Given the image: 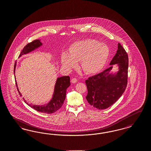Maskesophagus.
Instances as JSON below:
<instances>
[{
	"mask_svg": "<svg viewBox=\"0 0 151 151\" xmlns=\"http://www.w3.org/2000/svg\"><path fill=\"white\" fill-rule=\"evenodd\" d=\"M77 81H78V80L76 78H73V79H71V82L72 83H76Z\"/></svg>",
	"mask_w": 151,
	"mask_h": 151,
	"instance_id": "obj_1",
	"label": "esophagus"
}]
</instances>
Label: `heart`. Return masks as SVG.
<instances>
[{
	"mask_svg": "<svg viewBox=\"0 0 151 151\" xmlns=\"http://www.w3.org/2000/svg\"><path fill=\"white\" fill-rule=\"evenodd\" d=\"M109 54L107 45L96 40L88 39L76 42L61 55V63L66 70H70L80 61L82 70L92 75L100 72L105 65Z\"/></svg>",
	"mask_w": 151,
	"mask_h": 151,
	"instance_id": "b5f03b06",
	"label": "heart"
}]
</instances>
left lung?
<instances>
[{
    "instance_id": "1",
    "label": "left lung",
    "mask_w": 151,
    "mask_h": 151,
    "mask_svg": "<svg viewBox=\"0 0 151 151\" xmlns=\"http://www.w3.org/2000/svg\"><path fill=\"white\" fill-rule=\"evenodd\" d=\"M113 64L118 67L116 72L111 71ZM110 65L108 69L86 81L88 89L86 100L91 106L99 110L107 109L114 104L121 97L127 86L129 58L119 43Z\"/></svg>"
}]
</instances>
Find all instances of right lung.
I'll list each match as a JSON object with an SVG mask.
<instances>
[{"instance_id": "obj_1", "label": "right lung", "mask_w": 151, "mask_h": 151, "mask_svg": "<svg viewBox=\"0 0 151 151\" xmlns=\"http://www.w3.org/2000/svg\"><path fill=\"white\" fill-rule=\"evenodd\" d=\"M42 45V43L40 41V40H36L32 42L27 44L22 49V51L19 58L21 57L22 55L27 54L29 52L38 49V47H41ZM16 62L14 63V72H15L16 67ZM16 80V79H15ZM16 84L17 88V91L20 94V96H22V94L18 88L16 80ZM70 86V78L68 76H64L62 77L58 78L54 86V93L52 94V97L51 98L50 101L42 105H33L32 104H29L27 102L24 98V101L31 108L34 109L38 111L41 113H46V114H52L55 113L58 110L63 104L64 101L65 99V95H66V91L67 89L68 86Z\"/></svg>"}]
</instances>
